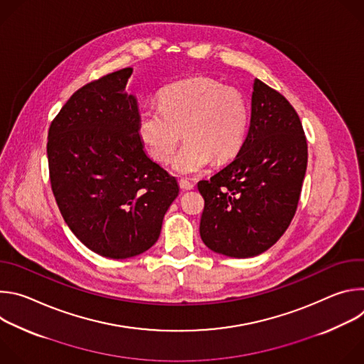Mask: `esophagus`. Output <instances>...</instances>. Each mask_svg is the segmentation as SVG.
I'll list each match as a JSON object with an SVG mask.
<instances>
[{
    "instance_id": "esophagus-1",
    "label": "esophagus",
    "mask_w": 364,
    "mask_h": 364,
    "mask_svg": "<svg viewBox=\"0 0 364 364\" xmlns=\"http://www.w3.org/2000/svg\"><path fill=\"white\" fill-rule=\"evenodd\" d=\"M178 186H180L181 190H193L194 188V184L191 181H188V180H184V178H181L178 181Z\"/></svg>"
}]
</instances>
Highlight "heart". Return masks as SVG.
I'll return each instance as SVG.
<instances>
[{"mask_svg":"<svg viewBox=\"0 0 364 364\" xmlns=\"http://www.w3.org/2000/svg\"><path fill=\"white\" fill-rule=\"evenodd\" d=\"M246 128L243 96L203 76L164 87L160 108H144L138 117V135L149 157L159 163L171 159L184 134L187 142L173 160V170L181 176L198 174L213 160H232L243 144Z\"/></svg>","mask_w":364,"mask_h":364,"instance_id":"b5f03b06","label":"heart"}]
</instances>
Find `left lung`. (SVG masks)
<instances>
[{
	"instance_id": "left-lung-1",
	"label": "left lung",
	"mask_w": 364,
	"mask_h": 364,
	"mask_svg": "<svg viewBox=\"0 0 364 364\" xmlns=\"http://www.w3.org/2000/svg\"><path fill=\"white\" fill-rule=\"evenodd\" d=\"M306 160L298 114L285 96L255 79L250 125L237 155L197 184L204 245L230 257L256 256L275 245L296 212Z\"/></svg>"
}]
</instances>
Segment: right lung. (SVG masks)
Wrapping results in <instances>:
<instances>
[{
	"label": "right lung",
	"instance_id": "right-lung-1",
	"mask_svg": "<svg viewBox=\"0 0 364 364\" xmlns=\"http://www.w3.org/2000/svg\"><path fill=\"white\" fill-rule=\"evenodd\" d=\"M132 68L93 80L48 128L51 190L73 235L92 252L127 259L159 240L178 183L144 151Z\"/></svg>",
	"mask_w": 364,
	"mask_h": 364
}]
</instances>
